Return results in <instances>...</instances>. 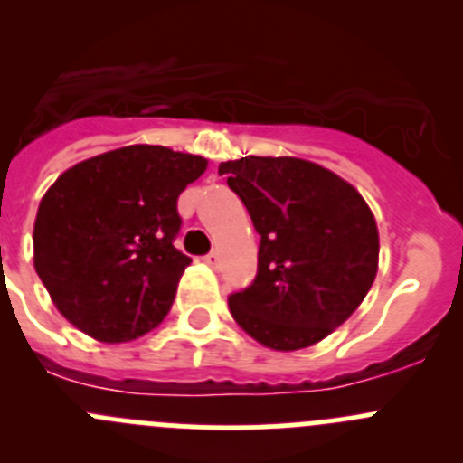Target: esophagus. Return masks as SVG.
Wrapping results in <instances>:
<instances>
[{
	"instance_id": "obj_1",
	"label": "esophagus",
	"mask_w": 463,
	"mask_h": 463,
	"mask_svg": "<svg viewBox=\"0 0 463 463\" xmlns=\"http://www.w3.org/2000/svg\"><path fill=\"white\" fill-rule=\"evenodd\" d=\"M205 265H210V267H217V265H219V253H217V251L207 253V256H205Z\"/></svg>"
}]
</instances>
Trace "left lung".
<instances>
[{
    "mask_svg": "<svg viewBox=\"0 0 463 463\" xmlns=\"http://www.w3.org/2000/svg\"><path fill=\"white\" fill-rule=\"evenodd\" d=\"M260 235L258 276L228 299L246 334L276 352L310 347L363 304L379 269V231L356 187L299 157L219 164Z\"/></svg>",
    "mask_w": 463,
    "mask_h": 463,
    "instance_id": "8db88e82",
    "label": "left lung"
}]
</instances>
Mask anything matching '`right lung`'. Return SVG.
<instances>
[{"mask_svg": "<svg viewBox=\"0 0 463 463\" xmlns=\"http://www.w3.org/2000/svg\"><path fill=\"white\" fill-rule=\"evenodd\" d=\"M207 159L134 144L63 171L41 198L33 267L56 310L100 343L162 324L192 258L173 246L178 196Z\"/></svg>", "mask_w": 463, "mask_h": 463, "instance_id": "add662e5", "label": "right lung"}]
</instances>
